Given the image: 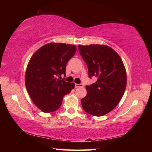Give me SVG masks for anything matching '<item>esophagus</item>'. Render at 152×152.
I'll return each instance as SVG.
<instances>
[{
    "mask_svg": "<svg viewBox=\"0 0 152 152\" xmlns=\"http://www.w3.org/2000/svg\"><path fill=\"white\" fill-rule=\"evenodd\" d=\"M84 85L82 84H75L76 88H80V87H83Z\"/></svg>",
    "mask_w": 152,
    "mask_h": 152,
    "instance_id": "obj_1",
    "label": "esophagus"
}]
</instances>
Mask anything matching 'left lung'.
<instances>
[{
	"mask_svg": "<svg viewBox=\"0 0 152 152\" xmlns=\"http://www.w3.org/2000/svg\"><path fill=\"white\" fill-rule=\"evenodd\" d=\"M78 50L88 66L89 78H97L95 83L86 86L82 108L93 116H103L116 107L124 94L127 85L124 64L116 51L107 45H79Z\"/></svg>",
	"mask_w": 152,
	"mask_h": 152,
	"instance_id": "1",
	"label": "left lung"
}]
</instances>
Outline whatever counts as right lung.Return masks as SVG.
I'll list each match as a JSON object with an SVG mask.
<instances>
[{
  "label": "right lung",
  "mask_w": 152,
  "mask_h": 152,
  "mask_svg": "<svg viewBox=\"0 0 152 152\" xmlns=\"http://www.w3.org/2000/svg\"><path fill=\"white\" fill-rule=\"evenodd\" d=\"M76 51L74 45L50 43L40 48L31 58L25 72V86L33 103L42 111L58 110L64 95L74 88V83L57 76H66V64Z\"/></svg>",
  "instance_id": "obj_1"
}]
</instances>
